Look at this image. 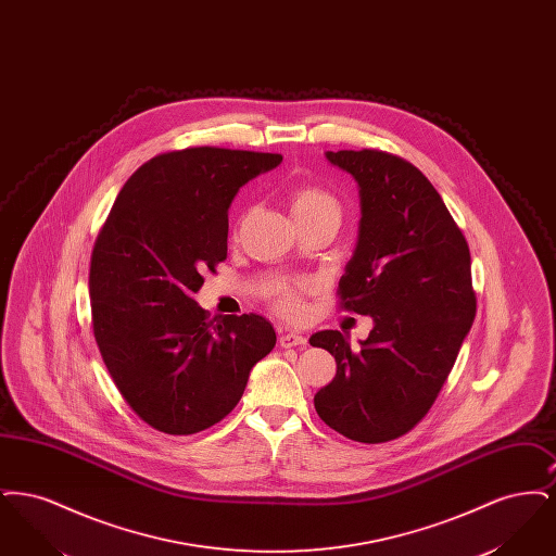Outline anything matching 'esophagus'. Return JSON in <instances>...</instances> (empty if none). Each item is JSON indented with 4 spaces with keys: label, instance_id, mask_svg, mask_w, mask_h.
<instances>
[{
    "label": "esophagus",
    "instance_id": "esophagus-1",
    "mask_svg": "<svg viewBox=\"0 0 556 556\" xmlns=\"http://www.w3.org/2000/svg\"><path fill=\"white\" fill-rule=\"evenodd\" d=\"M306 344V338L304 336H300V333H281L279 336V345H283V348H293V345H304Z\"/></svg>",
    "mask_w": 556,
    "mask_h": 556
}]
</instances>
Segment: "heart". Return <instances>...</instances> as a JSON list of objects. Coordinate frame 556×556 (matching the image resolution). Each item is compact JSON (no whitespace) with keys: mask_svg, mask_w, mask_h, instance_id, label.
I'll list each match as a JSON object with an SVG mask.
<instances>
[{"mask_svg":"<svg viewBox=\"0 0 556 556\" xmlns=\"http://www.w3.org/2000/svg\"><path fill=\"white\" fill-rule=\"evenodd\" d=\"M290 208L295 223L313 218L323 212H340L338 202L323 189L318 187H295L290 193ZM277 308L288 315V317H298L302 313V304L298 300V291L288 286H281L277 293Z\"/></svg>","mask_w":556,"mask_h":556,"instance_id":"1","label":"heart"}]
</instances>
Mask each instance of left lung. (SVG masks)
<instances>
[{
	"mask_svg": "<svg viewBox=\"0 0 556 556\" xmlns=\"http://www.w3.org/2000/svg\"><path fill=\"white\" fill-rule=\"evenodd\" d=\"M325 159L358 184V241L340 298L345 311L372 318V329L356 350L333 329L311 338L338 363L315 408L354 442H390L427 415L473 325L471 254L444 200L410 162L379 150Z\"/></svg>",
	"mask_w": 556,
	"mask_h": 556,
	"instance_id": "1",
	"label": "left lung"
}]
</instances>
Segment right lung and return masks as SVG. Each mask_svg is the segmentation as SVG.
I'll use <instances>...</instances> for the list:
<instances>
[{
	"instance_id": "1",
	"label": "right lung",
	"mask_w": 556,
	"mask_h": 556,
	"mask_svg": "<svg viewBox=\"0 0 556 556\" xmlns=\"http://www.w3.org/2000/svg\"><path fill=\"white\" fill-rule=\"evenodd\" d=\"M281 154L187 148L135 170L100 231L89 270L93 336L127 404L154 429L189 435L227 417L275 348L258 315L208 318L193 300L227 258L239 187Z\"/></svg>"
}]
</instances>
